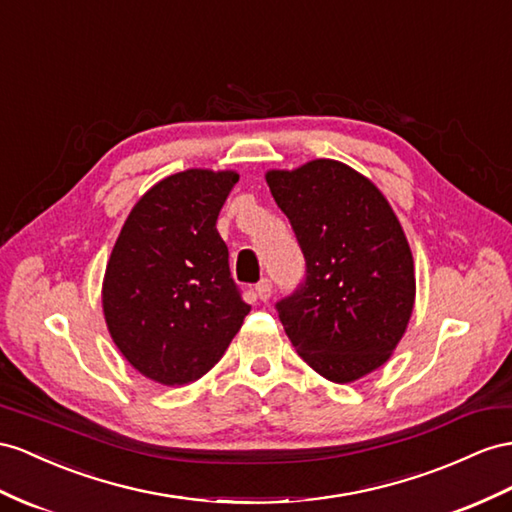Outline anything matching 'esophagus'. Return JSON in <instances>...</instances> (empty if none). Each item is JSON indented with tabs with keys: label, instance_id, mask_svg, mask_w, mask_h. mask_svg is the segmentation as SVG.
<instances>
[{
	"label": "esophagus",
	"instance_id": "esophagus-1",
	"mask_svg": "<svg viewBox=\"0 0 512 512\" xmlns=\"http://www.w3.org/2000/svg\"><path fill=\"white\" fill-rule=\"evenodd\" d=\"M255 292L259 296V300H270V296H272V283H270V279H261L255 285Z\"/></svg>",
	"mask_w": 512,
	"mask_h": 512
}]
</instances>
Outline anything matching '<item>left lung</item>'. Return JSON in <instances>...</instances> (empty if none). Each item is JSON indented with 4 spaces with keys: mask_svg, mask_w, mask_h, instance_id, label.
Here are the masks:
<instances>
[{
    "mask_svg": "<svg viewBox=\"0 0 512 512\" xmlns=\"http://www.w3.org/2000/svg\"><path fill=\"white\" fill-rule=\"evenodd\" d=\"M305 255V281L277 303L292 346L320 376L352 383L389 361L415 303L413 255L374 183L342 162L268 170Z\"/></svg>",
    "mask_w": 512,
    "mask_h": 512,
    "instance_id": "8db88e82",
    "label": "left lung"
}]
</instances>
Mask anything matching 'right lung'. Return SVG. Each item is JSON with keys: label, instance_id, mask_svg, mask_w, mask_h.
Masks as SVG:
<instances>
[{"label": "right lung", "instance_id": "right-lung-1", "mask_svg": "<svg viewBox=\"0 0 512 512\" xmlns=\"http://www.w3.org/2000/svg\"><path fill=\"white\" fill-rule=\"evenodd\" d=\"M240 175L190 168L140 196L116 238L101 303L116 348L155 383L188 385L225 355L251 311L216 220Z\"/></svg>", "mask_w": 512, "mask_h": 512}]
</instances>
